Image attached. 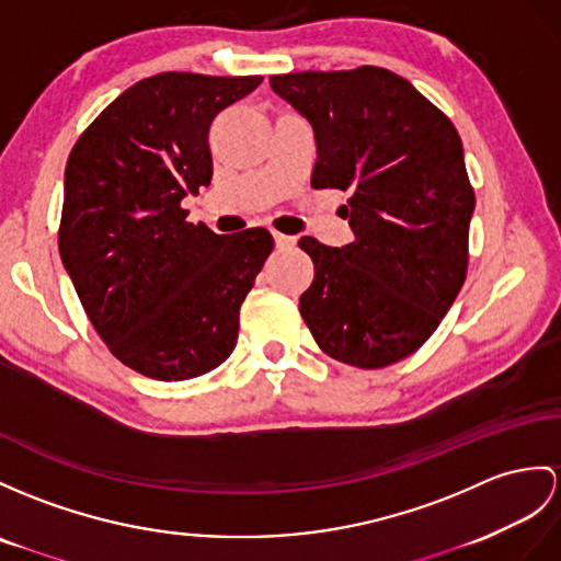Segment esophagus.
<instances>
[{
    "label": "esophagus",
    "instance_id": "esophagus-1",
    "mask_svg": "<svg viewBox=\"0 0 561 561\" xmlns=\"http://www.w3.org/2000/svg\"><path fill=\"white\" fill-rule=\"evenodd\" d=\"M273 242H276L278 250H293L295 248V238L290 236H280V233H273Z\"/></svg>",
    "mask_w": 561,
    "mask_h": 561
}]
</instances>
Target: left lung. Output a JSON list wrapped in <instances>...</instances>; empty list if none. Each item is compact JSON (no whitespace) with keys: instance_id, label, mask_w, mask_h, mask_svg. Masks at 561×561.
Returning <instances> with one entry per match:
<instances>
[{"instance_id":"left-lung-1","label":"left lung","mask_w":561,"mask_h":561,"mask_svg":"<svg viewBox=\"0 0 561 561\" xmlns=\"http://www.w3.org/2000/svg\"><path fill=\"white\" fill-rule=\"evenodd\" d=\"M317 140L311 185L350 190L354 240H299L313 280L299 313L337 362L380 368L416 352L457 299L476 207L459 133L402 76L378 66L271 76Z\"/></svg>"}]
</instances>
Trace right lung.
<instances>
[{"mask_svg":"<svg viewBox=\"0 0 561 561\" xmlns=\"http://www.w3.org/2000/svg\"><path fill=\"white\" fill-rule=\"evenodd\" d=\"M262 76L159 73L108 104L68 154L59 252L94 331L147 378L224 364L273 250L266 228L216 236L181 202L211 183L209 126Z\"/></svg>","mask_w":561,"mask_h":561,"instance_id":"add662e5","label":"right lung"}]
</instances>
